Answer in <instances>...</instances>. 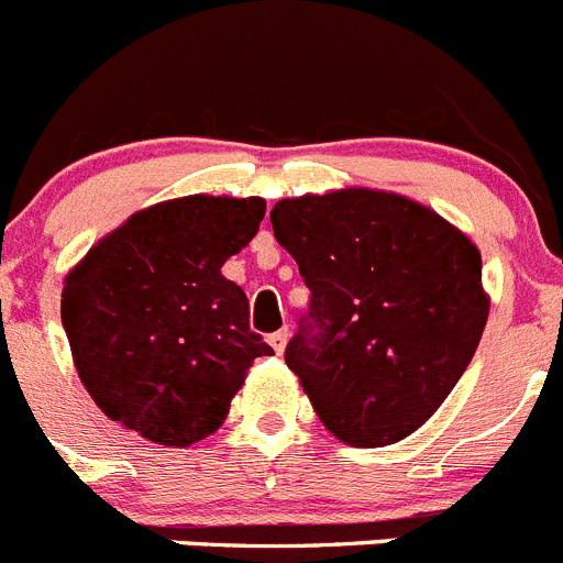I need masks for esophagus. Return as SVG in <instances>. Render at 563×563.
Here are the masks:
<instances>
[{"label": "esophagus", "instance_id": "1", "mask_svg": "<svg viewBox=\"0 0 563 563\" xmlns=\"http://www.w3.org/2000/svg\"><path fill=\"white\" fill-rule=\"evenodd\" d=\"M269 344H272V350H275V353L280 355L283 350H286V344H288V328H280V330H277V333H272L269 335Z\"/></svg>", "mask_w": 563, "mask_h": 563}]
</instances>
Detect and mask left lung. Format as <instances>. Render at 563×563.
I'll use <instances>...</instances> for the list:
<instances>
[{"label":"left lung","instance_id":"left-lung-1","mask_svg":"<svg viewBox=\"0 0 563 563\" xmlns=\"http://www.w3.org/2000/svg\"><path fill=\"white\" fill-rule=\"evenodd\" d=\"M277 244L311 288L286 364L324 428L386 448L422 428L470 366L488 319L481 252L428 205L377 188L288 197Z\"/></svg>","mask_w":563,"mask_h":563}]
</instances>
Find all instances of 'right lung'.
<instances>
[{
  "label": "right lung",
  "mask_w": 563,
  "mask_h": 563,
  "mask_svg": "<svg viewBox=\"0 0 563 563\" xmlns=\"http://www.w3.org/2000/svg\"><path fill=\"white\" fill-rule=\"evenodd\" d=\"M266 213L261 197L166 199L99 239L63 280L75 369L104 417L166 448L224 422L252 361L272 346L222 275Z\"/></svg>",
  "instance_id": "right-lung-1"
}]
</instances>
